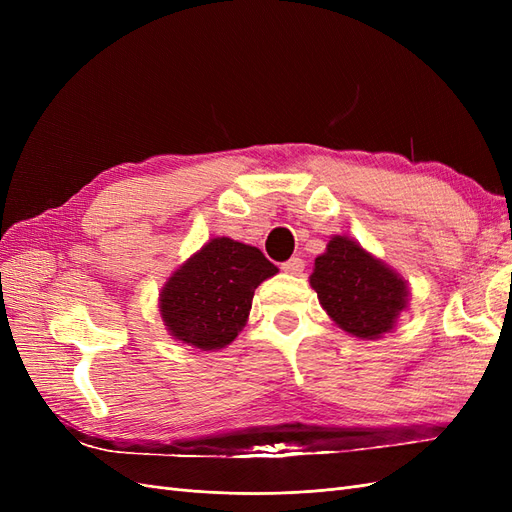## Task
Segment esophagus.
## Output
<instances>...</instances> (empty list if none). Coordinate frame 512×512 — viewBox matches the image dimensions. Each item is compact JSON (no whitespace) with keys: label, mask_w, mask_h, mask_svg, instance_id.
<instances>
[{"label":"esophagus","mask_w":512,"mask_h":512,"mask_svg":"<svg viewBox=\"0 0 512 512\" xmlns=\"http://www.w3.org/2000/svg\"><path fill=\"white\" fill-rule=\"evenodd\" d=\"M305 269L303 258H290L286 262H282V271L290 273V275H299Z\"/></svg>","instance_id":"34e87169"}]
</instances>
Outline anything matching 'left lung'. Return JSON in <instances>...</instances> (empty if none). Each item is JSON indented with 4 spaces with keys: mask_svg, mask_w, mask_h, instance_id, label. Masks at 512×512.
Segmentation results:
<instances>
[{
    "mask_svg": "<svg viewBox=\"0 0 512 512\" xmlns=\"http://www.w3.org/2000/svg\"><path fill=\"white\" fill-rule=\"evenodd\" d=\"M309 284L337 327L359 339L393 331L410 297L404 277L342 235L316 258Z\"/></svg>",
    "mask_w": 512,
    "mask_h": 512,
    "instance_id": "8db88e82",
    "label": "left lung"
}]
</instances>
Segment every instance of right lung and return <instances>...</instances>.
<instances>
[{
	"label": "right lung",
	"instance_id": "add662e5",
	"mask_svg": "<svg viewBox=\"0 0 512 512\" xmlns=\"http://www.w3.org/2000/svg\"><path fill=\"white\" fill-rule=\"evenodd\" d=\"M275 273L277 267L258 247L228 237L211 239L162 288L166 331L200 350L226 348L245 327L254 290Z\"/></svg>",
	"mask_w": 512,
	"mask_h": 512
}]
</instances>
